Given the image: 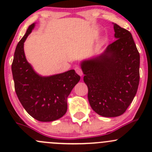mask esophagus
<instances>
[{"label":"esophagus","instance_id":"esophagus-1","mask_svg":"<svg viewBox=\"0 0 152 152\" xmlns=\"http://www.w3.org/2000/svg\"><path fill=\"white\" fill-rule=\"evenodd\" d=\"M75 70H76L77 74H79V76H82V75H83V72H82V70L81 69L80 67H75Z\"/></svg>","mask_w":152,"mask_h":152}]
</instances>
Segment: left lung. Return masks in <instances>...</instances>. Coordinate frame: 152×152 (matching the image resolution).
Wrapping results in <instances>:
<instances>
[{
  "label": "left lung",
  "mask_w": 152,
  "mask_h": 152,
  "mask_svg": "<svg viewBox=\"0 0 152 152\" xmlns=\"http://www.w3.org/2000/svg\"><path fill=\"white\" fill-rule=\"evenodd\" d=\"M113 26L117 39L100 55L81 62L90 107L104 117L124 114L140 81V54L132 34L116 23Z\"/></svg>",
  "instance_id": "obj_1"
}]
</instances>
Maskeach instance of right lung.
<instances>
[{
  "label": "right lung",
  "mask_w": 152,
  "mask_h": 152,
  "mask_svg": "<svg viewBox=\"0 0 152 152\" xmlns=\"http://www.w3.org/2000/svg\"><path fill=\"white\" fill-rule=\"evenodd\" d=\"M28 26L15 49L12 65L15 89L27 113L36 120L50 122L62 118L67 109V99L80 76L74 70L42 76L34 71L24 53V42L34 28Z\"/></svg>",
  "instance_id": "right-lung-1"
}]
</instances>
